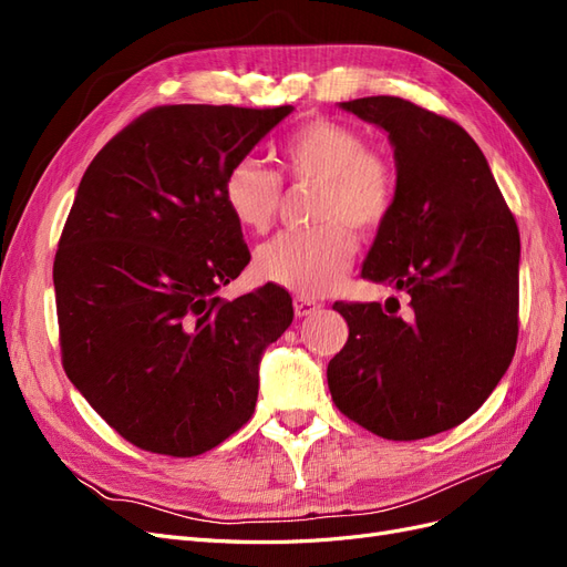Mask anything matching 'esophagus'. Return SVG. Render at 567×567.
I'll use <instances>...</instances> for the list:
<instances>
[{"label": "esophagus", "instance_id": "34e87169", "mask_svg": "<svg viewBox=\"0 0 567 567\" xmlns=\"http://www.w3.org/2000/svg\"><path fill=\"white\" fill-rule=\"evenodd\" d=\"M317 307L319 305L315 300H310V298H296L293 300V310H296L298 317H310L317 310Z\"/></svg>", "mask_w": 567, "mask_h": 567}]
</instances>
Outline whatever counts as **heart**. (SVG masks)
<instances>
[{"label":"heart","mask_w":567,"mask_h":567,"mask_svg":"<svg viewBox=\"0 0 567 567\" xmlns=\"http://www.w3.org/2000/svg\"><path fill=\"white\" fill-rule=\"evenodd\" d=\"M281 173L293 182H317L312 217L319 225L274 236L255 255L265 281L302 296H323L352 267L357 238L390 215L398 179L383 153L367 146L357 127L310 120L279 146ZM284 179L267 165L244 158L225 177V203L238 225L267 231L279 215Z\"/></svg>","instance_id":"b5f03b06"}]
</instances>
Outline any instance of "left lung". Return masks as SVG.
I'll return each mask as SVG.
<instances>
[{"label": "left lung", "instance_id": "obj_1", "mask_svg": "<svg viewBox=\"0 0 567 567\" xmlns=\"http://www.w3.org/2000/svg\"><path fill=\"white\" fill-rule=\"evenodd\" d=\"M388 132L398 194L362 277L406 293L336 302L348 342L326 369L336 406L385 440L466 421L518 342L520 234L483 151L454 120L400 96L342 101Z\"/></svg>", "mask_w": 567, "mask_h": 567}]
</instances>
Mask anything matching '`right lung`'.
I'll return each instance as SVG.
<instances>
[{"label": "right lung", "instance_id": "1", "mask_svg": "<svg viewBox=\"0 0 567 567\" xmlns=\"http://www.w3.org/2000/svg\"><path fill=\"white\" fill-rule=\"evenodd\" d=\"M290 111L151 109L78 186L54 260L61 359L134 447L198 456L252 416L260 357L293 305L277 284L217 296L250 262L225 177Z\"/></svg>", "mask_w": 567, "mask_h": 567}]
</instances>
